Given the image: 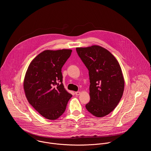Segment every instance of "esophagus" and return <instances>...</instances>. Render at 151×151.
<instances>
[{
  "mask_svg": "<svg viewBox=\"0 0 151 151\" xmlns=\"http://www.w3.org/2000/svg\"><path fill=\"white\" fill-rule=\"evenodd\" d=\"M75 94H76V95H79L80 94V91L76 92H75Z\"/></svg>",
  "mask_w": 151,
  "mask_h": 151,
  "instance_id": "esophagus-1",
  "label": "esophagus"
}]
</instances>
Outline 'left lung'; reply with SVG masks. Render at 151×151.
<instances>
[{"label":"left lung","instance_id":"1","mask_svg":"<svg viewBox=\"0 0 151 151\" xmlns=\"http://www.w3.org/2000/svg\"><path fill=\"white\" fill-rule=\"evenodd\" d=\"M76 50L89 71L90 101L86 109L96 117H104L117 106L123 96L124 80L120 65L101 46L77 47Z\"/></svg>","mask_w":151,"mask_h":151}]
</instances>
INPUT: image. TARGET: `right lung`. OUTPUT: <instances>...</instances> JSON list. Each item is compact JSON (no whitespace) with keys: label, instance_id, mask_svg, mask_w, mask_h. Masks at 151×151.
Masks as SVG:
<instances>
[{"label":"right lung","instance_id":"1","mask_svg":"<svg viewBox=\"0 0 151 151\" xmlns=\"http://www.w3.org/2000/svg\"><path fill=\"white\" fill-rule=\"evenodd\" d=\"M72 50H44L31 62L24 89L30 105L45 118L56 120L65 112L72 95L62 83V68Z\"/></svg>","mask_w":151,"mask_h":151}]
</instances>
